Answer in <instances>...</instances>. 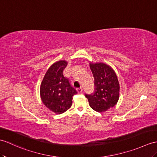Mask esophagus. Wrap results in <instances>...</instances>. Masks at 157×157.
I'll return each mask as SVG.
<instances>
[{
    "instance_id": "obj_1",
    "label": "esophagus",
    "mask_w": 157,
    "mask_h": 157,
    "mask_svg": "<svg viewBox=\"0 0 157 157\" xmlns=\"http://www.w3.org/2000/svg\"><path fill=\"white\" fill-rule=\"evenodd\" d=\"M77 92H78L79 94H81V93H82V92H83V89L82 88V87H80V88H77Z\"/></svg>"
}]
</instances>
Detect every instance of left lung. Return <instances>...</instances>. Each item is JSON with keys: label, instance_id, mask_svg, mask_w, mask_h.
I'll use <instances>...</instances> for the list:
<instances>
[{"label": "left lung", "instance_id": "8db88e82", "mask_svg": "<svg viewBox=\"0 0 157 157\" xmlns=\"http://www.w3.org/2000/svg\"><path fill=\"white\" fill-rule=\"evenodd\" d=\"M94 75L95 92L86 94L90 107L99 112L114 107L119 99L120 86L114 70L104 63H90Z\"/></svg>", "mask_w": 157, "mask_h": 157}]
</instances>
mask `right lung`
Here are the masks:
<instances>
[{"instance_id": "add662e5", "label": "right lung", "mask_w": 157, "mask_h": 157, "mask_svg": "<svg viewBox=\"0 0 157 157\" xmlns=\"http://www.w3.org/2000/svg\"><path fill=\"white\" fill-rule=\"evenodd\" d=\"M67 65L65 60L58 61L50 66L43 79L40 95L43 103L50 110L57 114L67 111L71 106L73 96L78 94L63 75Z\"/></svg>"}]
</instances>
